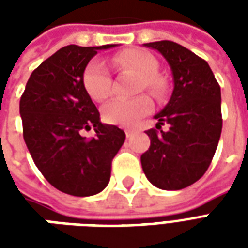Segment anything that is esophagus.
Wrapping results in <instances>:
<instances>
[{
    "instance_id": "1",
    "label": "esophagus",
    "mask_w": 248,
    "mask_h": 248,
    "mask_svg": "<svg viewBox=\"0 0 248 248\" xmlns=\"http://www.w3.org/2000/svg\"><path fill=\"white\" fill-rule=\"evenodd\" d=\"M124 133H126V137H127V138H130L131 135L134 134V130H133V129H126V130H124Z\"/></svg>"
}]
</instances>
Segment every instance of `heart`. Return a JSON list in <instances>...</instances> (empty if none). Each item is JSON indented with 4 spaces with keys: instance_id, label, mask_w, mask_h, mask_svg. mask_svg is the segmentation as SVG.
I'll list each match as a JSON object with an SVG mask.
<instances>
[{
    "instance_id": "b5f03b06",
    "label": "heart",
    "mask_w": 248,
    "mask_h": 248,
    "mask_svg": "<svg viewBox=\"0 0 248 248\" xmlns=\"http://www.w3.org/2000/svg\"><path fill=\"white\" fill-rule=\"evenodd\" d=\"M111 63L119 70H133L140 74L135 90L143 89L154 94H161L166 83L156 74L158 62L150 53L138 49H129L115 54ZM83 85L89 95L95 101H103L111 94V77L106 65L99 60H94L87 65L83 73ZM153 108V101L149 95L140 94L133 98H118L108 102L102 108L103 119L111 124L133 126V124Z\"/></svg>"
}]
</instances>
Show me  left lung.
I'll list each match as a JSON object with an SVG mask.
<instances>
[{
    "label": "left lung",
    "mask_w": 248,
    "mask_h": 248,
    "mask_svg": "<svg viewBox=\"0 0 248 248\" xmlns=\"http://www.w3.org/2000/svg\"><path fill=\"white\" fill-rule=\"evenodd\" d=\"M165 57L172 73L170 101L154 115L156 129L146 134L150 147L140 163L146 178L162 190L195 183L213 161L222 133L220 87L204 60L172 41L143 44ZM169 130H160L162 124Z\"/></svg>",
    "instance_id": "left-lung-1"
}]
</instances>
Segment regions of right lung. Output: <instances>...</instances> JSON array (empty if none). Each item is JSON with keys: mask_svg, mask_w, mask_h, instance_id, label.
I'll use <instances>...</instances> for the list:
<instances>
[{"mask_svg": "<svg viewBox=\"0 0 248 248\" xmlns=\"http://www.w3.org/2000/svg\"><path fill=\"white\" fill-rule=\"evenodd\" d=\"M117 45H69L35 69L19 101L24 140L35 166L57 190L90 197L108 186L111 161L124 142V130L105 124L83 85L98 50ZM94 127L95 137L81 135Z\"/></svg>", "mask_w": 248, "mask_h": 248, "instance_id": "1", "label": "right lung"}]
</instances>
